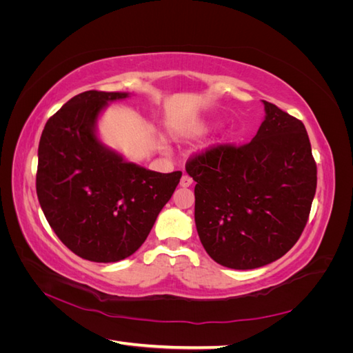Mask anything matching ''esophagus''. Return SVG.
Listing matches in <instances>:
<instances>
[{
    "instance_id": "obj_1",
    "label": "esophagus",
    "mask_w": 353,
    "mask_h": 353,
    "mask_svg": "<svg viewBox=\"0 0 353 353\" xmlns=\"http://www.w3.org/2000/svg\"><path fill=\"white\" fill-rule=\"evenodd\" d=\"M191 184H193V179H191L188 175H183V178H181V183H179V185H181V187H184V188H187V187H190Z\"/></svg>"
}]
</instances>
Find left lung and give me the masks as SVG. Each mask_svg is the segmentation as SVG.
Here are the masks:
<instances>
[{
  "label": "left lung",
  "mask_w": 353,
  "mask_h": 353,
  "mask_svg": "<svg viewBox=\"0 0 353 353\" xmlns=\"http://www.w3.org/2000/svg\"><path fill=\"white\" fill-rule=\"evenodd\" d=\"M265 119L241 147L218 145L191 159L194 221L216 263L254 270L280 259L306 225L316 165L305 125L262 100Z\"/></svg>",
  "instance_id": "8db88e82"
}]
</instances>
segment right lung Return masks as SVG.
Wrapping results in <instances>:
<instances>
[{"label":"right lung","instance_id":"add662e5","mask_svg":"<svg viewBox=\"0 0 353 353\" xmlns=\"http://www.w3.org/2000/svg\"><path fill=\"white\" fill-rule=\"evenodd\" d=\"M130 95H74L50 117L39 140L41 209L61 243L92 262H117L140 249L183 175L128 162L100 140L101 113Z\"/></svg>","mask_w":353,"mask_h":353}]
</instances>
